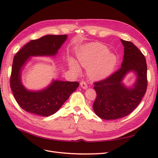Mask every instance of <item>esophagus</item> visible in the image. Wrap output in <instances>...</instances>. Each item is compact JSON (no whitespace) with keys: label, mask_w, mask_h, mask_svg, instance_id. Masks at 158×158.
<instances>
[{"label":"esophagus","mask_w":158,"mask_h":158,"mask_svg":"<svg viewBox=\"0 0 158 158\" xmlns=\"http://www.w3.org/2000/svg\"><path fill=\"white\" fill-rule=\"evenodd\" d=\"M80 86H81V88L84 89H86L88 88V85L85 81H82V82H80Z\"/></svg>","instance_id":"34e87169"}]
</instances>
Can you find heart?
I'll list each match as a JSON object with an SVG mask.
<instances>
[{
  "mask_svg": "<svg viewBox=\"0 0 158 158\" xmlns=\"http://www.w3.org/2000/svg\"><path fill=\"white\" fill-rule=\"evenodd\" d=\"M76 56L79 63L88 69V74L94 80H102L111 75L117 64V57L108 48L100 43H89L82 45L77 51ZM70 68L76 73L80 69L77 61L69 59Z\"/></svg>",
  "mask_w": 158,
  "mask_h": 158,
  "instance_id": "obj_1",
  "label": "heart"
}]
</instances>
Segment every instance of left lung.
Returning a JSON list of instances; mask_svg holds the SVG:
<instances>
[{"instance_id": "8db88e82", "label": "left lung", "mask_w": 158, "mask_h": 158, "mask_svg": "<svg viewBox=\"0 0 158 158\" xmlns=\"http://www.w3.org/2000/svg\"><path fill=\"white\" fill-rule=\"evenodd\" d=\"M124 46L121 69L108 78L95 82L97 94L93 105L95 113L105 120H114L132 112L147 89V64L144 55L132 42L121 40ZM136 74L135 82L128 87L122 81L129 73Z\"/></svg>"}]
</instances>
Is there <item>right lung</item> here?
Returning a JSON list of instances; mask_svg holds the SVG:
<instances>
[{
  "label": "right lung",
  "mask_w": 158,
  "mask_h": 158,
  "mask_svg": "<svg viewBox=\"0 0 158 158\" xmlns=\"http://www.w3.org/2000/svg\"><path fill=\"white\" fill-rule=\"evenodd\" d=\"M67 35H47L31 40L14 57L10 88L16 101L23 110L48 117L55 114L79 86L77 82L52 80L45 88L34 91L26 88L22 82V71L31 56H55Z\"/></svg>",
  "instance_id": "right-lung-1"
}]
</instances>
